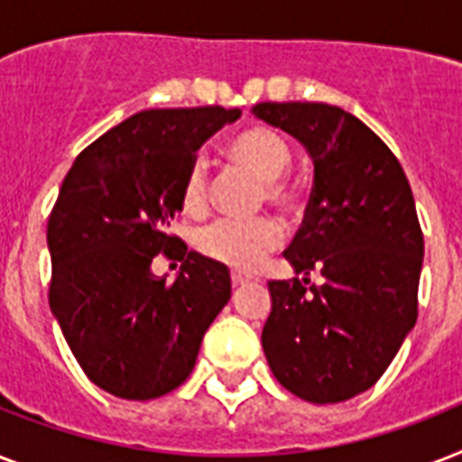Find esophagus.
Returning a JSON list of instances; mask_svg holds the SVG:
<instances>
[{
	"label": "esophagus",
	"instance_id": "1",
	"mask_svg": "<svg viewBox=\"0 0 462 462\" xmlns=\"http://www.w3.org/2000/svg\"><path fill=\"white\" fill-rule=\"evenodd\" d=\"M246 282V278L245 275H239V273H232V285H235V288H239V285H245Z\"/></svg>",
	"mask_w": 462,
	"mask_h": 462
}]
</instances>
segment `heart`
<instances>
[{
    "label": "heart",
    "mask_w": 462,
    "mask_h": 462,
    "mask_svg": "<svg viewBox=\"0 0 462 462\" xmlns=\"http://www.w3.org/2000/svg\"><path fill=\"white\" fill-rule=\"evenodd\" d=\"M227 151L237 162L246 165L266 181L268 201L278 208H288L292 194L285 187L282 177L292 167V151L281 134L266 126H254L237 134L230 141ZM208 167L203 158H194L181 177V208L187 213H201L208 206ZM278 242H281V227L268 217H256V220L223 217L196 235V246L203 256L235 271H254L268 252H273Z\"/></svg>",
    "instance_id": "obj_1"
}]
</instances>
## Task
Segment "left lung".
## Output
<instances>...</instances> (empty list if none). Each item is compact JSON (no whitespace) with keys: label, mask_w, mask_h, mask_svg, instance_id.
Masks as SVG:
<instances>
[{"label":"left lung","mask_w":462,"mask_h":462,"mask_svg":"<svg viewBox=\"0 0 462 462\" xmlns=\"http://www.w3.org/2000/svg\"><path fill=\"white\" fill-rule=\"evenodd\" d=\"M252 112L314 162L307 217L285 249L302 281L268 282V366L302 401H350L381 379L415 328L424 237L412 189L386 143L336 105L259 103ZM311 270L321 289L306 288Z\"/></svg>","instance_id":"8db88e82"}]
</instances>
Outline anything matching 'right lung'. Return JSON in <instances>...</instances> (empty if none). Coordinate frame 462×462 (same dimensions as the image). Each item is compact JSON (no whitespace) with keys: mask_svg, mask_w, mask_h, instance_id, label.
I'll list each match as a JSON object with an SVG mask.
<instances>
[{"mask_svg":"<svg viewBox=\"0 0 462 462\" xmlns=\"http://www.w3.org/2000/svg\"><path fill=\"white\" fill-rule=\"evenodd\" d=\"M239 107L136 112L90 143L61 181L47 220L50 309L96 386L151 401L181 386L203 333L230 302V271L167 235L194 153ZM180 258L174 283L152 275Z\"/></svg>","mask_w":462,"mask_h":462,"instance_id":"add662e5","label":"right lung"}]
</instances>
